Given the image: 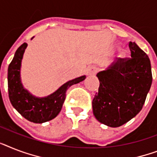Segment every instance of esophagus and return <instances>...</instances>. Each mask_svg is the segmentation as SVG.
Returning <instances> with one entry per match:
<instances>
[{
	"label": "esophagus",
	"mask_w": 157,
	"mask_h": 157,
	"mask_svg": "<svg viewBox=\"0 0 157 157\" xmlns=\"http://www.w3.org/2000/svg\"><path fill=\"white\" fill-rule=\"evenodd\" d=\"M97 72V67L94 65H91V66H89L87 67V69H86V74L88 76H91V75H94Z\"/></svg>",
	"instance_id": "obj_1"
}]
</instances>
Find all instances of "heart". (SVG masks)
<instances>
[{
	"label": "heart",
	"instance_id": "heart-1",
	"mask_svg": "<svg viewBox=\"0 0 157 157\" xmlns=\"http://www.w3.org/2000/svg\"><path fill=\"white\" fill-rule=\"evenodd\" d=\"M123 55H122V57H123Z\"/></svg>",
	"mask_w": 157,
	"mask_h": 157
}]
</instances>
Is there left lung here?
<instances>
[{
	"label": "left lung",
	"mask_w": 157,
	"mask_h": 157,
	"mask_svg": "<svg viewBox=\"0 0 157 157\" xmlns=\"http://www.w3.org/2000/svg\"><path fill=\"white\" fill-rule=\"evenodd\" d=\"M129 59H117L99 72L98 93L93 100L97 120L110 127H120L140 113L152 81L151 62L136 43H129Z\"/></svg>",
	"instance_id": "8db88e82"
}]
</instances>
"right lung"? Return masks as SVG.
<instances>
[{
    "label": "right lung",
    "mask_w": 157,
    "mask_h": 157,
    "mask_svg": "<svg viewBox=\"0 0 157 157\" xmlns=\"http://www.w3.org/2000/svg\"><path fill=\"white\" fill-rule=\"evenodd\" d=\"M26 48L27 43H25L20 46L9 65V98L13 106L25 119L34 123H46L56 118L60 112L67 89L83 81L86 76H81L67 81L48 96L43 98L34 96L23 87L21 81V60Z\"/></svg>",
    "instance_id": "1"
}]
</instances>
